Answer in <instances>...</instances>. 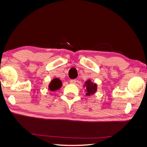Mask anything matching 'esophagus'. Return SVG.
<instances>
[{
    "label": "esophagus",
    "instance_id": "34e87169",
    "mask_svg": "<svg viewBox=\"0 0 147 147\" xmlns=\"http://www.w3.org/2000/svg\"><path fill=\"white\" fill-rule=\"evenodd\" d=\"M70 83H72V84H75V83H76V80H75V79L70 80Z\"/></svg>",
    "mask_w": 147,
    "mask_h": 147
}]
</instances>
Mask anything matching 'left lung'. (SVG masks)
<instances>
[{"label":"left lung","mask_w":147,"mask_h":147,"mask_svg":"<svg viewBox=\"0 0 147 147\" xmlns=\"http://www.w3.org/2000/svg\"><path fill=\"white\" fill-rule=\"evenodd\" d=\"M84 83H85L84 84V86H86V95L89 96L91 94H95V92L97 91V84L92 83L91 80H88L84 82Z\"/></svg>","instance_id":"1"}]
</instances>
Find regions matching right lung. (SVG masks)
Returning a JSON list of instances; mask_svg holds the SVG:
<instances>
[{
    "instance_id": "right-lung-1",
    "label": "right lung",
    "mask_w": 147,
    "mask_h": 147,
    "mask_svg": "<svg viewBox=\"0 0 147 147\" xmlns=\"http://www.w3.org/2000/svg\"><path fill=\"white\" fill-rule=\"evenodd\" d=\"M62 86V82L59 78H56L52 80V81L49 84L48 88L49 90L52 91H55L56 90H59Z\"/></svg>"
}]
</instances>
